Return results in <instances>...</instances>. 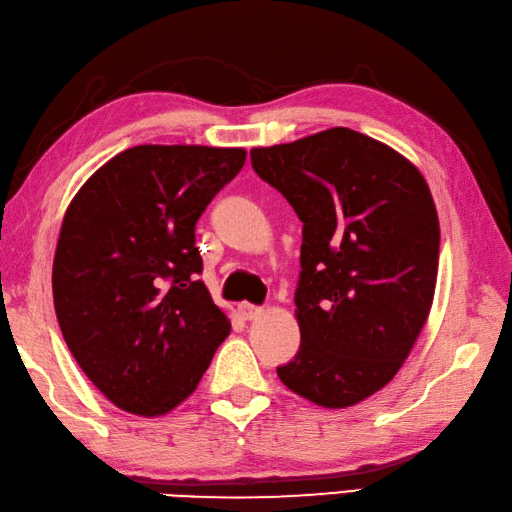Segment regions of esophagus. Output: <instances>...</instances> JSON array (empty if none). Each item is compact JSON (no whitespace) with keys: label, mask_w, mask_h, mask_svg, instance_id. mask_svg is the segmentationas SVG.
<instances>
[{"label":"esophagus","mask_w":512,"mask_h":512,"mask_svg":"<svg viewBox=\"0 0 512 512\" xmlns=\"http://www.w3.org/2000/svg\"><path fill=\"white\" fill-rule=\"evenodd\" d=\"M260 314H263V309L256 305H249V302H241V305H238V316L243 320H256Z\"/></svg>","instance_id":"1"}]
</instances>
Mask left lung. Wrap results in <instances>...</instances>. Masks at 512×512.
<instances>
[{
	"instance_id": "8db88e82",
	"label": "left lung",
	"mask_w": 512,
	"mask_h": 512,
	"mask_svg": "<svg viewBox=\"0 0 512 512\" xmlns=\"http://www.w3.org/2000/svg\"><path fill=\"white\" fill-rule=\"evenodd\" d=\"M252 168L302 221L300 349L278 378L344 409L393 380L433 305L440 221L424 176L349 128L254 148Z\"/></svg>"
}]
</instances>
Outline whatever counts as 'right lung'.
<instances>
[{
	"instance_id": "obj_1",
	"label": "right lung",
	"mask_w": 512,
	"mask_h": 512,
	"mask_svg": "<svg viewBox=\"0 0 512 512\" xmlns=\"http://www.w3.org/2000/svg\"><path fill=\"white\" fill-rule=\"evenodd\" d=\"M245 156L137 145L101 165L68 205L52 263L59 329L81 371L123 411L170 413L229 336L198 280L194 227Z\"/></svg>"
}]
</instances>
